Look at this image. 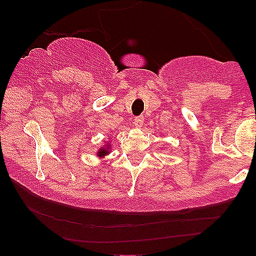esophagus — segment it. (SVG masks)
<instances>
[{
    "instance_id": "1",
    "label": "esophagus",
    "mask_w": 256,
    "mask_h": 256,
    "mask_svg": "<svg viewBox=\"0 0 256 256\" xmlns=\"http://www.w3.org/2000/svg\"><path fill=\"white\" fill-rule=\"evenodd\" d=\"M143 122H144V116H137V118H134V125L136 126V128H142Z\"/></svg>"
}]
</instances>
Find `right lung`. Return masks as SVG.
<instances>
[{
    "label": "right lung",
    "instance_id": "add662e5",
    "mask_svg": "<svg viewBox=\"0 0 256 256\" xmlns=\"http://www.w3.org/2000/svg\"><path fill=\"white\" fill-rule=\"evenodd\" d=\"M106 154H108V148L107 149H101V150L98 152L100 156H104V155H106Z\"/></svg>",
    "mask_w": 256,
    "mask_h": 256
}]
</instances>
